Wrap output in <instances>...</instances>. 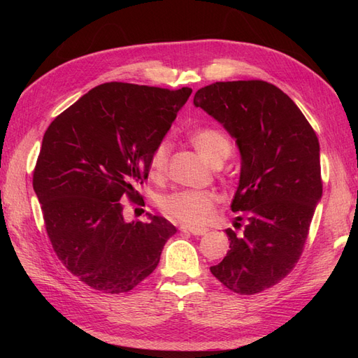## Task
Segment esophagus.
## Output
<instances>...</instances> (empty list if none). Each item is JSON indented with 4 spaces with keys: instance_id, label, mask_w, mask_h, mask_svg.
Masks as SVG:
<instances>
[{
    "instance_id": "34e87169",
    "label": "esophagus",
    "mask_w": 358,
    "mask_h": 358,
    "mask_svg": "<svg viewBox=\"0 0 358 358\" xmlns=\"http://www.w3.org/2000/svg\"><path fill=\"white\" fill-rule=\"evenodd\" d=\"M180 230L183 233H191L192 236H203L208 233V229H203V227H192V225H180Z\"/></svg>"
}]
</instances>
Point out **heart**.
I'll list each match as a JSON object with an SVG mask.
<instances>
[{
    "mask_svg": "<svg viewBox=\"0 0 358 358\" xmlns=\"http://www.w3.org/2000/svg\"><path fill=\"white\" fill-rule=\"evenodd\" d=\"M189 140L212 167L222 166L224 161L231 155L233 145L230 137L216 127H201L194 129L189 134ZM169 157L170 145L167 140H161L149 157L150 175L157 178L161 176L167 169ZM216 200L218 197L212 191L183 189L162 196L158 203L161 210L170 218L187 224H201L212 216Z\"/></svg>",
    "mask_w": 358,
    "mask_h": 358,
    "instance_id": "obj_1",
    "label": "heart"
}]
</instances>
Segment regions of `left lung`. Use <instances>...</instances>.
I'll use <instances>...</instances> for the list:
<instances>
[{"label": "left lung", "mask_w": 358, "mask_h": 358, "mask_svg": "<svg viewBox=\"0 0 358 358\" xmlns=\"http://www.w3.org/2000/svg\"><path fill=\"white\" fill-rule=\"evenodd\" d=\"M194 106L222 124L242 158L231 210L242 212L243 231L225 230L230 249L210 272L237 294H257L282 280L305 248L322 196L318 137L296 103L264 80L208 85Z\"/></svg>", "instance_id": "8db88e82"}]
</instances>
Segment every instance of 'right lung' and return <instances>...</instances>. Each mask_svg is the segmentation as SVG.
Wrapping results in <instances>:
<instances>
[{
  "label": "right lung",
  "instance_id": "obj_1",
  "mask_svg": "<svg viewBox=\"0 0 358 358\" xmlns=\"http://www.w3.org/2000/svg\"><path fill=\"white\" fill-rule=\"evenodd\" d=\"M192 90L103 83L58 115L43 136L32 187L52 248L82 282L127 292L154 272L176 227L148 213L124 220L121 200H140L149 157Z\"/></svg>",
  "mask_w": 358,
  "mask_h": 358
}]
</instances>
